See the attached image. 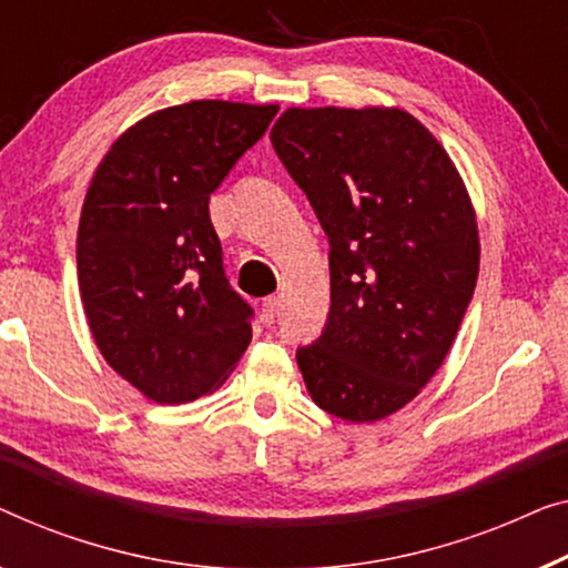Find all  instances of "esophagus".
Segmentation results:
<instances>
[{
	"instance_id": "obj_1",
	"label": "esophagus",
	"mask_w": 568,
	"mask_h": 568,
	"mask_svg": "<svg viewBox=\"0 0 568 568\" xmlns=\"http://www.w3.org/2000/svg\"><path fill=\"white\" fill-rule=\"evenodd\" d=\"M277 308H281V301L273 298V295H270V298L262 301V311H260V318H262V324H267V326H270V324H275Z\"/></svg>"
}]
</instances>
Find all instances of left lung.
Segmentation results:
<instances>
[{"label":"left lung","mask_w":568,"mask_h":568,"mask_svg":"<svg viewBox=\"0 0 568 568\" xmlns=\"http://www.w3.org/2000/svg\"><path fill=\"white\" fill-rule=\"evenodd\" d=\"M270 141L329 239V316L295 353L308 394L339 419L388 417L443 365L474 295L460 174L396 108H291Z\"/></svg>","instance_id":"8db88e82"}]
</instances>
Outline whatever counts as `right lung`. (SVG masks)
<instances>
[{"label":"right lung","instance_id":"obj_1","mask_svg":"<svg viewBox=\"0 0 568 568\" xmlns=\"http://www.w3.org/2000/svg\"><path fill=\"white\" fill-rule=\"evenodd\" d=\"M275 113L223 100L159 110L110 146L87 190V322L108 365L151 402L211 394L250 347L254 311L226 281L207 201Z\"/></svg>","mask_w":568,"mask_h":568}]
</instances>
